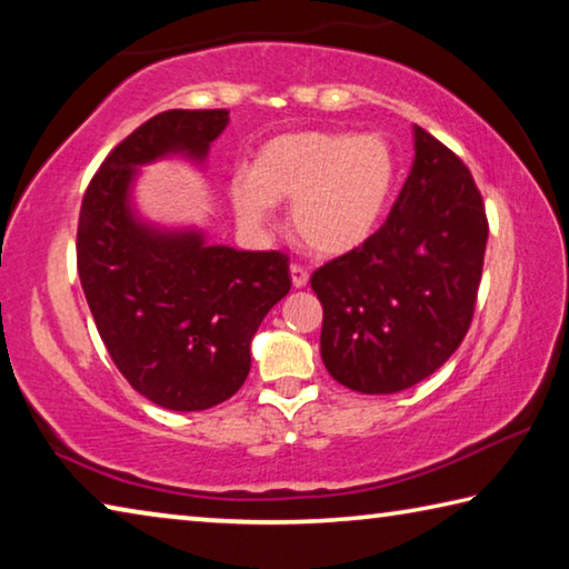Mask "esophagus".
<instances>
[{
	"label": "esophagus",
	"mask_w": 569,
	"mask_h": 569,
	"mask_svg": "<svg viewBox=\"0 0 569 569\" xmlns=\"http://www.w3.org/2000/svg\"><path fill=\"white\" fill-rule=\"evenodd\" d=\"M308 276H311V273H308L301 263L291 266V281H293L296 288H303L308 283Z\"/></svg>",
	"instance_id": "obj_1"
}]
</instances>
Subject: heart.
<instances>
[{
    "mask_svg": "<svg viewBox=\"0 0 569 569\" xmlns=\"http://www.w3.org/2000/svg\"><path fill=\"white\" fill-rule=\"evenodd\" d=\"M397 152L381 134L296 130L266 140L230 200L248 226L291 200L288 226L316 256H343L377 230L397 186Z\"/></svg>",
    "mask_w": 569,
    "mask_h": 569,
    "instance_id": "1",
    "label": "heart"
}]
</instances>
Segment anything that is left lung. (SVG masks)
Wrapping results in <instances>:
<instances>
[{
    "mask_svg": "<svg viewBox=\"0 0 569 569\" xmlns=\"http://www.w3.org/2000/svg\"><path fill=\"white\" fill-rule=\"evenodd\" d=\"M417 158L377 233L311 276L321 356L361 393H397L459 349L475 316L489 236L469 168L423 128Z\"/></svg>",
    "mask_w": 569,
    "mask_h": 569,
    "instance_id": "obj_1",
    "label": "left lung"
}]
</instances>
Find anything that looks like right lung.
Wrapping results in <instances>:
<instances>
[{"label":"right lung","mask_w":569,"mask_h":569,"mask_svg":"<svg viewBox=\"0 0 569 569\" xmlns=\"http://www.w3.org/2000/svg\"><path fill=\"white\" fill-rule=\"evenodd\" d=\"M228 110H166L118 142L84 190L77 273L112 363L158 407L200 411L226 401L250 371V341L291 291L288 256L206 246L134 223V166L166 152L203 158Z\"/></svg>","instance_id":"1"}]
</instances>
